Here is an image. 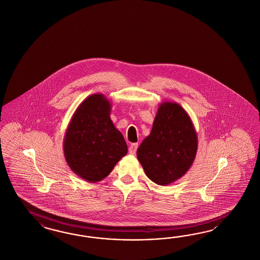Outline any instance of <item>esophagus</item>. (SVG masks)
<instances>
[{
    "label": "esophagus",
    "mask_w": 260,
    "mask_h": 260,
    "mask_svg": "<svg viewBox=\"0 0 260 260\" xmlns=\"http://www.w3.org/2000/svg\"><path fill=\"white\" fill-rule=\"evenodd\" d=\"M137 149H138V143H132V144L129 146V153H130L131 155L136 154Z\"/></svg>",
    "instance_id": "esophagus-1"
}]
</instances>
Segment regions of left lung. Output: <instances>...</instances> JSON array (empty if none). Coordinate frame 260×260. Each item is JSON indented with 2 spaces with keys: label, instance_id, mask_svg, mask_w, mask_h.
Here are the masks:
<instances>
[{
  "label": "left lung",
  "instance_id": "obj_1",
  "mask_svg": "<svg viewBox=\"0 0 260 260\" xmlns=\"http://www.w3.org/2000/svg\"><path fill=\"white\" fill-rule=\"evenodd\" d=\"M198 151V135L188 113L177 103L159 104L151 133L137 151L146 176L157 185L183 177Z\"/></svg>",
  "mask_w": 260,
  "mask_h": 260
}]
</instances>
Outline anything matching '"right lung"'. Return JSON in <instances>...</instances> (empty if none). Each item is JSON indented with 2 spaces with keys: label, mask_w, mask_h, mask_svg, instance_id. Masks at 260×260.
<instances>
[{
  "label": "right lung",
  "mask_w": 260,
  "mask_h": 260,
  "mask_svg": "<svg viewBox=\"0 0 260 260\" xmlns=\"http://www.w3.org/2000/svg\"><path fill=\"white\" fill-rule=\"evenodd\" d=\"M111 106L104 94L90 95L78 106L66 131V160L87 182L106 178L128 151L122 134L110 118Z\"/></svg>",
  "instance_id": "obj_1"
}]
</instances>
